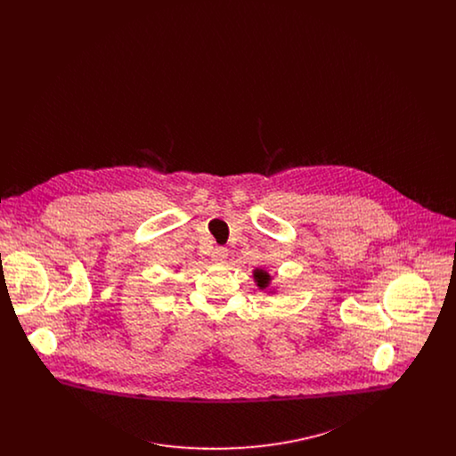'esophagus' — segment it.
Listing matches in <instances>:
<instances>
[{
  "label": "esophagus",
  "instance_id": "34e87169",
  "mask_svg": "<svg viewBox=\"0 0 456 456\" xmlns=\"http://www.w3.org/2000/svg\"><path fill=\"white\" fill-rule=\"evenodd\" d=\"M227 258V249L225 248H216L212 251V260L214 261H224Z\"/></svg>",
  "mask_w": 456,
  "mask_h": 456
}]
</instances>
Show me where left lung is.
<instances>
[{"label": "left lung", "mask_w": 456, "mask_h": 456, "mask_svg": "<svg viewBox=\"0 0 456 456\" xmlns=\"http://www.w3.org/2000/svg\"><path fill=\"white\" fill-rule=\"evenodd\" d=\"M253 277H255V282H256V285L260 287L261 290L270 287L272 277H270V273H268V272H265V270H261V268H256V270L253 272Z\"/></svg>", "instance_id": "left-lung-1"}]
</instances>
